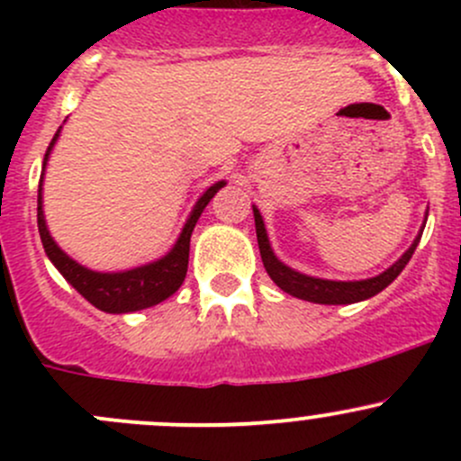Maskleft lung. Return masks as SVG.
I'll return each instance as SVG.
<instances>
[{
  "label": "left lung",
  "mask_w": 461,
  "mask_h": 461,
  "mask_svg": "<svg viewBox=\"0 0 461 461\" xmlns=\"http://www.w3.org/2000/svg\"><path fill=\"white\" fill-rule=\"evenodd\" d=\"M254 222H257V239H258V249L260 258H263L265 269H267L269 278L281 287L287 294L296 296V299L310 301V303H323V305H348V303H359V301L370 299V296L379 294L381 290L390 285L394 278L402 274V269L406 267L408 260L415 254L417 243H420L421 236H417L412 240L411 248L403 252V257L397 263L390 265L385 272H381L379 276L364 278V281H328V278H317L308 276V274H301L296 269L287 267L285 263L276 258V254L272 252V245H269L267 231H265L263 216L257 207H254Z\"/></svg>",
  "instance_id": "obj_1"
}]
</instances>
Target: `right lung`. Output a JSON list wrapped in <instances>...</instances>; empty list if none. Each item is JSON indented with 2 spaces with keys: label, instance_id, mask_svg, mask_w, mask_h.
Segmentation results:
<instances>
[{
  "label": "right lung",
  "instance_id": "right-lung-1",
  "mask_svg": "<svg viewBox=\"0 0 461 461\" xmlns=\"http://www.w3.org/2000/svg\"><path fill=\"white\" fill-rule=\"evenodd\" d=\"M59 131L50 140L49 149L44 156V169L49 162L50 151H53L55 142H58ZM44 169L40 176V189H37V230H40L41 245H44L46 257L50 263L59 269L64 278L80 292L82 296L97 310L109 314H127L138 312V310L151 308V305L162 303L169 299L180 285H183L185 276H187V263H189V240H192V231L196 227L198 218H201L203 209L207 203L216 196L221 187H225V180H218L216 185L207 189L198 203L194 204L192 213H189L187 222H185L183 231H180L178 240L171 248L169 254L162 258L153 260V263L140 265V267L124 269V272H93V269L85 267L77 260H73L68 254H64L49 234V227L44 221V207H41V183H44Z\"/></svg>",
  "mask_w": 461,
  "mask_h": 461
}]
</instances>
